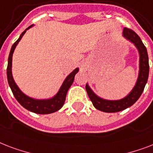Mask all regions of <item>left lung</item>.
Here are the masks:
<instances>
[{
	"label": "left lung",
	"mask_w": 153,
	"mask_h": 153,
	"mask_svg": "<svg viewBox=\"0 0 153 153\" xmlns=\"http://www.w3.org/2000/svg\"><path fill=\"white\" fill-rule=\"evenodd\" d=\"M123 36L128 41L134 44L138 48L140 53V72L137 84L132 90V92L126 97L119 100H107L98 97L95 93L91 90L88 85H86L85 89L89 99L93 103V106L100 111L105 112H117L125 109L132 106L137 101L144 91L149 73V56L147 48L143 44L140 36L132 29L128 28H124Z\"/></svg>",
	"instance_id": "obj_1"
}]
</instances>
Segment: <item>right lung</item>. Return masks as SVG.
I'll return each mask as SVG.
<instances>
[{
  "label": "right lung",
  "mask_w": 153,
  "mask_h": 153,
  "mask_svg": "<svg viewBox=\"0 0 153 153\" xmlns=\"http://www.w3.org/2000/svg\"><path fill=\"white\" fill-rule=\"evenodd\" d=\"M33 25H30L29 27L26 28L25 30L21 34L19 39L13 45L10 50V53L9 56V60H8V66H7V77H8V82L11 88V90L13 93L14 97L16 99V100L23 106L25 108H26L28 111H31L33 112L37 113V114H49L52 112H56L58 110L61 108V107L64 105V103L65 101L66 94L68 92V88L73 84L74 80V76L76 73L78 72V68H76L66 77V79L64 81L63 85H61L59 92L57 94L53 97L52 99L48 100H35L33 98H30L25 95L21 90L19 89L16 83L14 82L13 78L12 76V57H13V53L14 52V49L17 45V44L24 34L25 33L27 29L31 28Z\"/></svg>",
  "instance_id": "1"
}]
</instances>
